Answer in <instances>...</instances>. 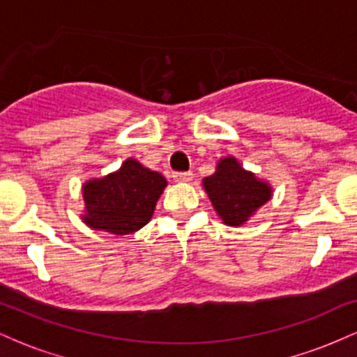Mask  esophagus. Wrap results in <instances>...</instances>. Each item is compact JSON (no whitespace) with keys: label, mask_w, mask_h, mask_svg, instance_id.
Instances as JSON below:
<instances>
[{"label":"esophagus","mask_w":357,"mask_h":357,"mask_svg":"<svg viewBox=\"0 0 357 357\" xmlns=\"http://www.w3.org/2000/svg\"><path fill=\"white\" fill-rule=\"evenodd\" d=\"M173 179L176 183H190L192 179V173L186 171V173H173Z\"/></svg>","instance_id":"obj_1"}]
</instances>
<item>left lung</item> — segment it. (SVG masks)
Returning a JSON list of instances; mask_svg holds the SVG:
<instances>
[{"label":"left lung","instance_id":"8db88e82","mask_svg":"<svg viewBox=\"0 0 357 357\" xmlns=\"http://www.w3.org/2000/svg\"><path fill=\"white\" fill-rule=\"evenodd\" d=\"M204 191L225 225L240 227L272 198V186L243 169L233 155L220 159L216 171L203 179Z\"/></svg>","mask_w":357,"mask_h":357}]
</instances>
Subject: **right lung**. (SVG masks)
Instances as JSON below:
<instances>
[{"label": "right lung", "instance_id": "right-lung-1", "mask_svg": "<svg viewBox=\"0 0 357 357\" xmlns=\"http://www.w3.org/2000/svg\"><path fill=\"white\" fill-rule=\"evenodd\" d=\"M167 181L158 171H151L129 158L121 169L90 179L82 186L85 215L84 223L93 230L112 235H129L147 225L155 203Z\"/></svg>", "mask_w": 357, "mask_h": 357}]
</instances>
